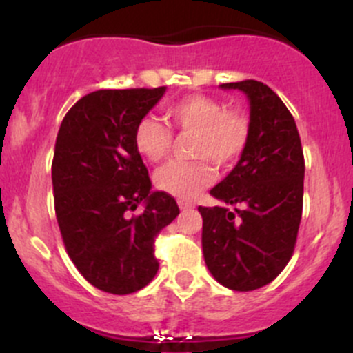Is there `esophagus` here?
<instances>
[{"instance_id": "obj_1", "label": "esophagus", "mask_w": 353, "mask_h": 353, "mask_svg": "<svg viewBox=\"0 0 353 353\" xmlns=\"http://www.w3.org/2000/svg\"><path fill=\"white\" fill-rule=\"evenodd\" d=\"M177 205H179L181 210H191V208H194V203L184 201V199H179V201H177Z\"/></svg>"}]
</instances>
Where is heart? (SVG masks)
<instances>
[{
	"label": "heart",
	"instance_id": "1",
	"mask_svg": "<svg viewBox=\"0 0 353 353\" xmlns=\"http://www.w3.org/2000/svg\"><path fill=\"white\" fill-rule=\"evenodd\" d=\"M165 121L145 116L134 126L133 141L150 162L165 159L172 147V131L193 134L191 162H170L157 170L155 186L179 199H193L213 181V169L234 167L251 141V117L243 109L227 108L210 95H188L167 105Z\"/></svg>",
	"mask_w": 353,
	"mask_h": 353
}]
</instances>
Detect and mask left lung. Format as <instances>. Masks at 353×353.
<instances>
[{
	"label": "left lung",
	"instance_id": "left-lung-1",
	"mask_svg": "<svg viewBox=\"0 0 353 353\" xmlns=\"http://www.w3.org/2000/svg\"><path fill=\"white\" fill-rule=\"evenodd\" d=\"M220 87L248 95L252 134L232 172L210 191L243 208L198 206L203 256L216 282L249 292L273 282L294 254L304 198V152L294 116L268 85L244 80Z\"/></svg>",
	"mask_w": 353,
	"mask_h": 353
}]
</instances>
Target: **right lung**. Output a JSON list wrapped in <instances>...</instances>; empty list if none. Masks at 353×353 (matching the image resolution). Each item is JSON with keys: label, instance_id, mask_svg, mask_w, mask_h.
I'll return each mask as SVG.
<instances>
[{"label": "right lung", "instance_id": "add662e5", "mask_svg": "<svg viewBox=\"0 0 353 353\" xmlns=\"http://www.w3.org/2000/svg\"><path fill=\"white\" fill-rule=\"evenodd\" d=\"M165 87L97 90L66 112L52 159L54 210L68 256L99 290L133 294L159 270L155 239L177 215L176 199L152 193L134 126ZM140 202L145 210L131 214Z\"/></svg>", "mask_w": 353, "mask_h": 353}]
</instances>
